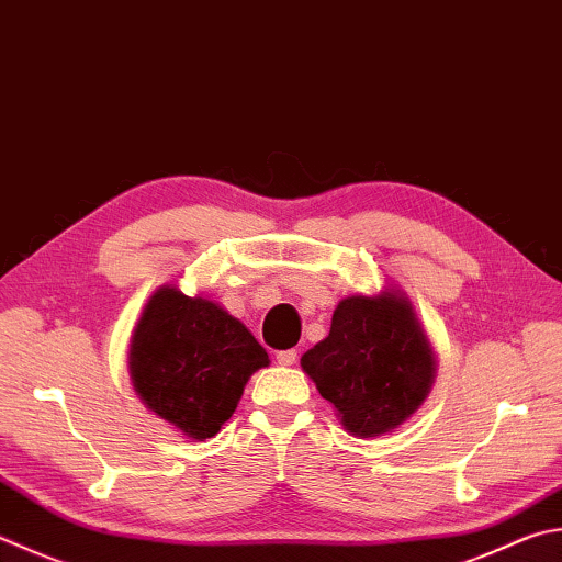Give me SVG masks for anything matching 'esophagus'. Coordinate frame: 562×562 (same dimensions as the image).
<instances>
[{
  "label": "esophagus",
  "instance_id": "esophagus-1",
  "mask_svg": "<svg viewBox=\"0 0 562 562\" xmlns=\"http://www.w3.org/2000/svg\"><path fill=\"white\" fill-rule=\"evenodd\" d=\"M295 359H299V349H281V352H277V364L281 367L295 364Z\"/></svg>",
  "mask_w": 562,
  "mask_h": 562
}]
</instances>
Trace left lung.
I'll use <instances>...</instances> for the list:
<instances>
[{"label": "left lung", "instance_id": "1", "mask_svg": "<svg viewBox=\"0 0 562 562\" xmlns=\"http://www.w3.org/2000/svg\"><path fill=\"white\" fill-rule=\"evenodd\" d=\"M301 367L347 432L376 438L420 408L438 362L408 295L386 285L337 303L330 335L301 357Z\"/></svg>", "mask_w": 562, "mask_h": 562}]
</instances>
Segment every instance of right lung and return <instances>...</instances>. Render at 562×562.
Returning <instances> with one entry per match:
<instances>
[{"instance_id":"right-lung-1","label":"right lung","mask_w":562,"mask_h":562,"mask_svg":"<svg viewBox=\"0 0 562 562\" xmlns=\"http://www.w3.org/2000/svg\"><path fill=\"white\" fill-rule=\"evenodd\" d=\"M269 355L247 325L203 293L166 283L146 301L130 342V376L144 406L190 440L217 436Z\"/></svg>"}]
</instances>
